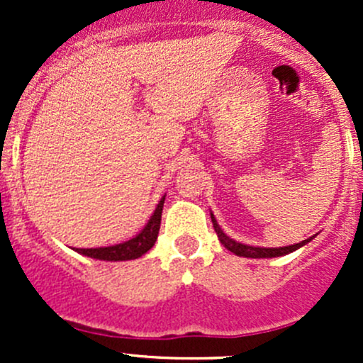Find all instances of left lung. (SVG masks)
Here are the masks:
<instances>
[{
    "label": "left lung",
    "instance_id": "8db88e82",
    "mask_svg": "<svg viewBox=\"0 0 363 363\" xmlns=\"http://www.w3.org/2000/svg\"><path fill=\"white\" fill-rule=\"evenodd\" d=\"M211 219H212V225H214L216 233H218V237H219V242H221L223 246L226 247V250L232 251L233 255L244 256V258H276V256H283V255H288V252H294L295 250H298V247L306 246V244L309 242L311 239H313V237H311V239L302 240V242L294 244V246H284V247L246 246V244H240V242H237V240L230 239V237L226 235V233L223 232L221 228H219V225H218V221H216L214 214H211Z\"/></svg>",
    "mask_w": 363,
    "mask_h": 363
}]
</instances>
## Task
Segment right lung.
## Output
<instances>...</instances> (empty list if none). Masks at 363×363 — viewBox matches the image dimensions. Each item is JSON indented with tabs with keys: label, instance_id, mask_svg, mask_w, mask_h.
I'll return each mask as SVG.
<instances>
[{
	"label": "right lung",
	"instance_id": "obj_1",
	"mask_svg": "<svg viewBox=\"0 0 363 363\" xmlns=\"http://www.w3.org/2000/svg\"><path fill=\"white\" fill-rule=\"evenodd\" d=\"M163 203H164V196L160 200L158 207H156V211L152 212L151 219H149L147 225L144 226V230H142L138 235H135L133 239L126 240V242L116 244V246L91 247V250H75V251L84 256H89V258L105 259V262H124V259L140 258L142 255H145V252L155 246L156 239H158Z\"/></svg>",
	"mask_w": 363,
	"mask_h": 363
}]
</instances>
